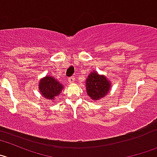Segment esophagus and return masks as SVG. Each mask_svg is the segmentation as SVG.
I'll return each mask as SVG.
<instances>
[{
  "instance_id": "34e87169",
  "label": "esophagus",
  "mask_w": 157,
  "mask_h": 157,
  "mask_svg": "<svg viewBox=\"0 0 157 157\" xmlns=\"http://www.w3.org/2000/svg\"><path fill=\"white\" fill-rule=\"evenodd\" d=\"M74 82H75V77H73V76H71V77H70L69 78H68V82H69L70 84H72Z\"/></svg>"
}]
</instances>
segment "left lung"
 <instances>
[{
    "mask_svg": "<svg viewBox=\"0 0 157 157\" xmlns=\"http://www.w3.org/2000/svg\"><path fill=\"white\" fill-rule=\"evenodd\" d=\"M87 95L91 99L99 100L109 92L112 87L111 81L104 75H99L96 71H92L86 80Z\"/></svg>",
    "mask_w": 157,
    "mask_h": 157,
    "instance_id": "obj_1",
    "label": "left lung"
}]
</instances>
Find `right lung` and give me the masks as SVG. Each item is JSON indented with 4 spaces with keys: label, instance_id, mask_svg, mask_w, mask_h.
<instances>
[{
    "label": "right lung",
    "instance_id": "right-lung-1",
    "mask_svg": "<svg viewBox=\"0 0 157 157\" xmlns=\"http://www.w3.org/2000/svg\"><path fill=\"white\" fill-rule=\"evenodd\" d=\"M38 89L40 93L44 98L52 100V102H53L55 97L60 95L64 89V86L52 76L46 75L40 79Z\"/></svg>",
    "mask_w": 157,
    "mask_h": 157
}]
</instances>
